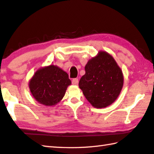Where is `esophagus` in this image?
Returning a JSON list of instances; mask_svg holds the SVG:
<instances>
[{
    "label": "esophagus",
    "mask_w": 154,
    "mask_h": 154,
    "mask_svg": "<svg viewBox=\"0 0 154 154\" xmlns=\"http://www.w3.org/2000/svg\"><path fill=\"white\" fill-rule=\"evenodd\" d=\"M72 85H78V83H79V80L77 78H75V79H72Z\"/></svg>",
    "instance_id": "34e87169"
}]
</instances>
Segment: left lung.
I'll return each instance as SVG.
<instances>
[{"mask_svg": "<svg viewBox=\"0 0 154 154\" xmlns=\"http://www.w3.org/2000/svg\"><path fill=\"white\" fill-rule=\"evenodd\" d=\"M85 70L79 86L85 98L97 108L112 104L121 93L124 79L114 58L106 52L100 51L88 61Z\"/></svg>", "mask_w": 154, "mask_h": 154, "instance_id": "1", "label": "left lung"}]
</instances>
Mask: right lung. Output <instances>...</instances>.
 Here are the masks:
<instances>
[{
	"mask_svg": "<svg viewBox=\"0 0 154 154\" xmlns=\"http://www.w3.org/2000/svg\"><path fill=\"white\" fill-rule=\"evenodd\" d=\"M71 84L68 74L58 66L51 65L35 72L29 81V88L36 101L51 106L63 98L66 88Z\"/></svg>",
	"mask_w": 154,
	"mask_h": 154,
	"instance_id": "obj_1",
	"label": "right lung"
}]
</instances>
